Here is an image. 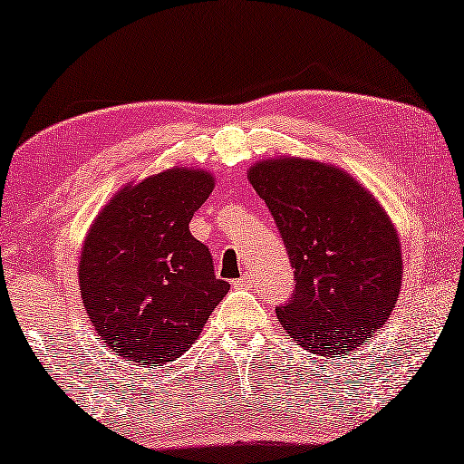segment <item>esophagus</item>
<instances>
[{
  "label": "esophagus",
  "instance_id": "1",
  "mask_svg": "<svg viewBox=\"0 0 464 464\" xmlns=\"http://www.w3.org/2000/svg\"><path fill=\"white\" fill-rule=\"evenodd\" d=\"M233 285H235V287H239V289H244V287H250V285H252V276H250V275H246V276H239L237 281H233Z\"/></svg>",
  "mask_w": 464,
  "mask_h": 464
}]
</instances>
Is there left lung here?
<instances>
[{
    "mask_svg": "<svg viewBox=\"0 0 464 464\" xmlns=\"http://www.w3.org/2000/svg\"><path fill=\"white\" fill-rule=\"evenodd\" d=\"M281 233L294 294L283 329L313 354H348L390 319L402 252L382 204L335 166L276 158L247 172Z\"/></svg>",
    "mask_w": 464,
    "mask_h": 464,
    "instance_id": "1",
    "label": "left lung"
}]
</instances>
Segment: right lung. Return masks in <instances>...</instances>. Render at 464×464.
Wrapping results in <instances>:
<instances>
[{
	"instance_id": "obj_1",
	"label": "right lung",
	"mask_w": 464,
	"mask_h": 464,
	"mask_svg": "<svg viewBox=\"0 0 464 464\" xmlns=\"http://www.w3.org/2000/svg\"><path fill=\"white\" fill-rule=\"evenodd\" d=\"M212 189L210 172L164 170L116 193L89 229L81 295L116 356L150 366L175 361L229 292L189 231Z\"/></svg>"
}]
</instances>
